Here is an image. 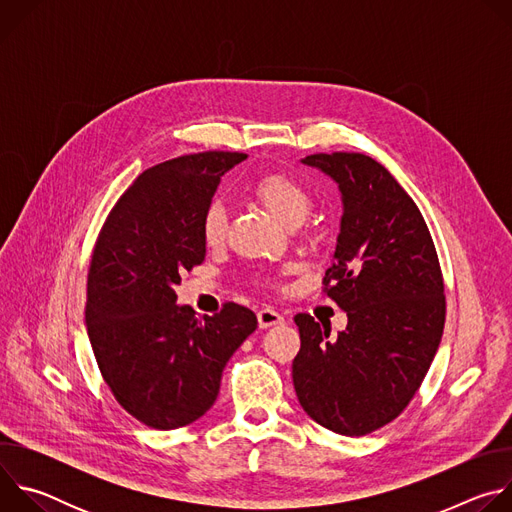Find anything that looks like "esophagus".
Masks as SVG:
<instances>
[{"mask_svg": "<svg viewBox=\"0 0 512 512\" xmlns=\"http://www.w3.org/2000/svg\"><path fill=\"white\" fill-rule=\"evenodd\" d=\"M257 320H259L261 328H271V326L283 324V316L279 312H275L273 308H261L257 312Z\"/></svg>", "mask_w": 512, "mask_h": 512, "instance_id": "esophagus-1", "label": "esophagus"}]
</instances>
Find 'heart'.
Here are the masks:
<instances>
[{"mask_svg": "<svg viewBox=\"0 0 512 512\" xmlns=\"http://www.w3.org/2000/svg\"><path fill=\"white\" fill-rule=\"evenodd\" d=\"M253 196L287 227L300 225L310 206L312 196L308 188L294 176L283 172H267L251 186ZM202 239L206 245H221L227 237V210L225 204L214 198L202 212L200 221Z\"/></svg>", "mask_w": 512, "mask_h": 512, "instance_id": "obj_1", "label": "heart"}]
</instances>
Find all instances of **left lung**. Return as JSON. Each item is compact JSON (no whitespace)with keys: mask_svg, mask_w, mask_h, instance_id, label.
<instances>
[{"mask_svg":"<svg viewBox=\"0 0 512 512\" xmlns=\"http://www.w3.org/2000/svg\"><path fill=\"white\" fill-rule=\"evenodd\" d=\"M304 164L340 188L344 212L322 291L348 314L330 340L310 314L294 320L296 395L320 425L367 435L401 415L421 387L446 322L444 275L413 198L377 160L312 154Z\"/></svg>","mask_w":512,"mask_h":512,"instance_id":"8db88e82","label":"left lung"}]
</instances>
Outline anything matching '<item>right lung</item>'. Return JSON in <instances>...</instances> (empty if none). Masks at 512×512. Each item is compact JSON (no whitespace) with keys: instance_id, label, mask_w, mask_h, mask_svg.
Segmentation results:
<instances>
[{"instance_id":"add662e5","label":"right lung","mask_w":512,"mask_h":512,"mask_svg":"<svg viewBox=\"0 0 512 512\" xmlns=\"http://www.w3.org/2000/svg\"><path fill=\"white\" fill-rule=\"evenodd\" d=\"M239 152H200L141 172L97 237L85 322L103 381L143 425L178 429L216 401L225 364L257 328L227 302L214 316L176 304L180 273L206 255L200 221Z\"/></svg>"}]
</instances>
